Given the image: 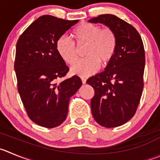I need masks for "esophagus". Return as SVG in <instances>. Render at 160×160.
<instances>
[{"label": "esophagus", "mask_w": 160, "mask_h": 160, "mask_svg": "<svg viewBox=\"0 0 160 160\" xmlns=\"http://www.w3.org/2000/svg\"><path fill=\"white\" fill-rule=\"evenodd\" d=\"M81 81H82V83H83V84H85V83H86V79L83 78V77H82Z\"/></svg>", "instance_id": "34e87169"}]
</instances>
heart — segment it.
I'll return each instance as SVG.
<instances>
[{"mask_svg": "<svg viewBox=\"0 0 160 160\" xmlns=\"http://www.w3.org/2000/svg\"><path fill=\"white\" fill-rule=\"evenodd\" d=\"M72 38L77 46L86 45L84 59L71 68V73L79 77L92 75L100 67L106 66L114 58L118 40L115 33L109 28H102L91 23H82L73 30ZM68 37L62 35L56 42V50L60 58L68 65L77 62V50L75 44Z\"/></svg>", "mask_w": 160, "mask_h": 160, "instance_id": "1", "label": "heart"}]
</instances>
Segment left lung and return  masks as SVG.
I'll list each match as a JSON object with an SVG mask.
<instances>
[{"mask_svg": "<svg viewBox=\"0 0 160 160\" xmlns=\"http://www.w3.org/2000/svg\"><path fill=\"white\" fill-rule=\"evenodd\" d=\"M89 22L102 23L117 36L114 58L87 83L95 90L91 100L94 119L104 127H118L133 117L140 103L145 65L144 44L135 28L114 15H100Z\"/></svg>", "mask_w": 160, "mask_h": 160, "instance_id": "1", "label": "left lung"}]
</instances>
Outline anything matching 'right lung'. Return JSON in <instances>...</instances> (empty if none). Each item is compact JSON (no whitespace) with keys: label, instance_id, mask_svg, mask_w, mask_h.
<instances>
[{"label":"right lung","instance_id":"obj_1","mask_svg":"<svg viewBox=\"0 0 160 160\" xmlns=\"http://www.w3.org/2000/svg\"><path fill=\"white\" fill-rule=\"evenodd\" d=\"M78 21L40 16L16 43L18 92L28 117L42 127H57L66 119L70 98L81 87L77 76L58 81L69 68L56 50L58 38Z\"/></svg>","mask_w":160,"mask_h":160}]
</instances>
